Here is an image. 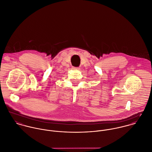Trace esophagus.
<instances>
[{
    "label": "esophagus",
    "instance_id": "1",
    "mask_svg": "<svg viewBox=\"0 0 152 152\" xmlns=\"http://www.w3.org/2000/svg\"><path fill=\"white\" fill-rule=\"evenodd\" d=\"M73 69H75V70H80V68H79V67H73Z\"/></svg>",
    "mask_w": 152,
    "mask_h": 152
}]
</instances>
